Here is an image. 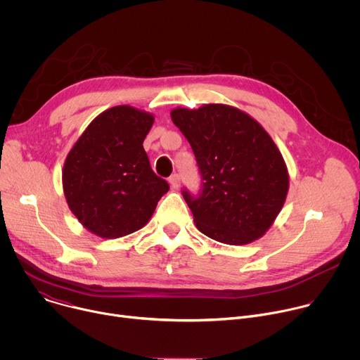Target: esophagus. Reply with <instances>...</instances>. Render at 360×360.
Masks as SVG:
<instances>
[{
  "mask_svg": "<svg viewBox=\"0 0 360 360\" xmlns=\"http://www.w3.org/2000/svg\"><path fill=\"white\" fill-rule=\"evenodd\" d=\"M179 181H181L179 174H174V175H171V176H169V184H171V186H172L174 189L179 186Z\"/></svg>",
  "mask_w": 360,
  "mask_h": 360,
  "instance_id": "1",
  "label": "esophagus"
}]
</instances>
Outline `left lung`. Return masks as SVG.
Masks as SVG:
<instances>
[{"label":"left lung","mask_w":360,"mask_h":360,"mask_svg":"<svg viewBox=\"0 0 360 360\" xmlns=\"http://www.w3.org/2000/svg\"><path fill=\"white\" fill-rule=\"evenodd\" d=\"M171 117L195 153L202 179L198 195L182 191L196 228L228 245L264 236L289 188L286 164L269 134L224 104L175 108Z\"/></svg>","instance_id":"obj_1"}]
</instances>
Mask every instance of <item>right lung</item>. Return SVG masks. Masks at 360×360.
I'll use <instances>...</instances> for the list:
<instances>
[{"label":"right lung","instance_id":"1","mask_svg":"<svg viewBox=\"0 0 360 360\" xmlns=\"http://www.w3.org/2000/svg\"><path fill=\"white\" fill-rule=\"evenodd\" d=\"M153 115L129 105L99 114L67 155L63 186L68 207L96 236L129 235L150 219L169 191L142 146Z\"/></svg>","mask_w":360,"mask_h":360}]
</instances>
